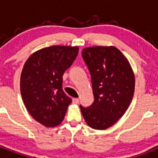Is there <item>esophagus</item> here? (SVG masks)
I'll list each match as a JSON object with an SVG mask.
<instances>
[{"label":"esophagus","mask_w":158,"mask_h":158,"mask_svg":"<svg viewBox=\"0 0 158 158\" xmlns=\"http://www.w3.org/2000/svg\"><path fill=\"white\" fill-rule=\"evenodd\" d=\"M73 104H78V103H79V100H78L77 98H73Z\"/></svg>","instance_id":"esophagus-1"}]
</instances>
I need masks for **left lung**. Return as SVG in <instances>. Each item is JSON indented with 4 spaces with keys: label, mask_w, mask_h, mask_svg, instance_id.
<instances>
[{
    "label": "left lung",
    "mask_w": 158,
    "mask_h": 158,
    "mask_svg": "<svg viewBox=\"0 0 158 158\" xmlns=\"http://www.w3.org/2000/svg\"><path fill=\"white\" fill-rule=\"evenodd\" d=\"M85 63L91 76L94 101L80 105L86 123L96 130L111 127L123 115L135 92V76L129 62L114 47L83 49Z\"/></svg>",
    "instance_id": "8db88e82"
}]
</instances>
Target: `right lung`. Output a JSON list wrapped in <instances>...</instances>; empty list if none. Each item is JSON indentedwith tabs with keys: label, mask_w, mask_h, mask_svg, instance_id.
Segmentation results:
<instances>
[{
	"label": "right lung",
	"mask_w": 158,
	"mask_h": 158,
	"mask_svg": "<svg viewBox=\"0 0 158 158\" xmlns=\"http://www.w3.org/2000/svg\"><path fill=\"white\" fill-rule=\"evenodd\" d=\"M77 47L52 46L27 60L20 77V93L27 111L45 127L62 123L72 99L62 89V76L78 54Z\"/></svg>",
	"instance_id": "1"
}]
</instances>
